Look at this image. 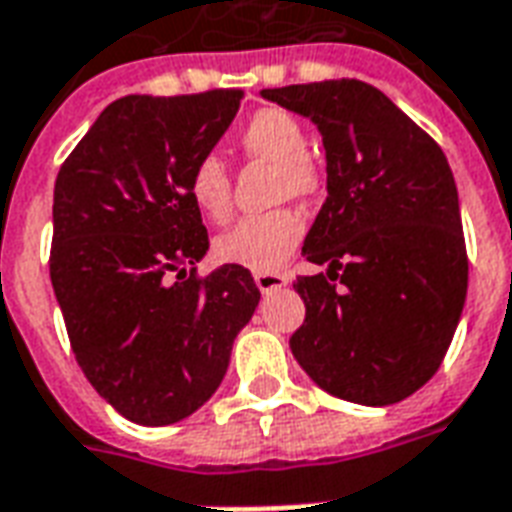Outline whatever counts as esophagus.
<instances>
[{"label": "esophagus", "instance_id": "34e87169", "mask_svg": "<svg viewBox=\"0 0 512 512\" xmlns=\"http://www.w3.org/2000/svg\"><path fill=\"white\" fill-rule=\"evenodd\" d=\"M255 285L260 293H274V290L287 285V276L274 274V271H260V274H255Z\"/></svg>", "mask_w": 512, "mask_h": 512}]
</instances>
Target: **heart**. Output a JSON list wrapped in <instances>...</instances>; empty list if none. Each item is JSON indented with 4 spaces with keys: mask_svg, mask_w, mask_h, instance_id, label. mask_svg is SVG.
<instances>
[{
    "mask_svg": "<svg viewBox=\"0 0 512 512\" xmlns=\"http://www.w3.org/2000/svg\"><path fill=\"white\" fill-rule=\"evenodd\" d=\"M238 146L252 160L276 165V195L309 198L323 187V173L306 154V130L293 113L263 108L238 132ZM189 198L208 219H225L230 211V173L222 157L203 154L189 170ZM304 217L293 208L238 219L217 238V257L249 271H276L304 238Z\"/></svg>",
    "mask_w": 512,
    "mask_h": 512,
    "instance_id": "obj_1",
    "label": "heart"
}]
</instances>
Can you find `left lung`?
<instances>
[{
    "instance_id": "obj_1",
    "label": "left lung",
    "mask_w": 512,
    "mask_h": 512,
    "mask_svg": "<svg viewBox=\"0 0 512 512\" xmlns=\"http://www.w3.org/2000/svg\"><path fill=\"white\" fill-rule=\"evenodd\" d=\"M263 97L312 119L325 198L301 255L306 320L290 350L323 391L366 407L407 399L434 377L467 298L458 192L437 143L369 83H298Z\"/></svg>"
}]
</instances>
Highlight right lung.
I'll list each match as a JSON object with an SVG mask.
<instances>
[{
  "label": "right lung",
  "mask_w": 512,
  "mask_h": 512,
  "mask_svg": "<svg viewBox=\"0 0 512 512\" xmlns=\"http://www.w3.org/2000/svg\"><path fill=\"white\" fill-rule=\"evenodd\" d=\"M238 105L236 89L121 97L56 176L51 285L75 361L140 426L179 423L214 396L260 301L241 266L195 276L208 233L189 170Z\"/></svg>",
  "instance_id": "right-lung-1"
}]
</instances>
